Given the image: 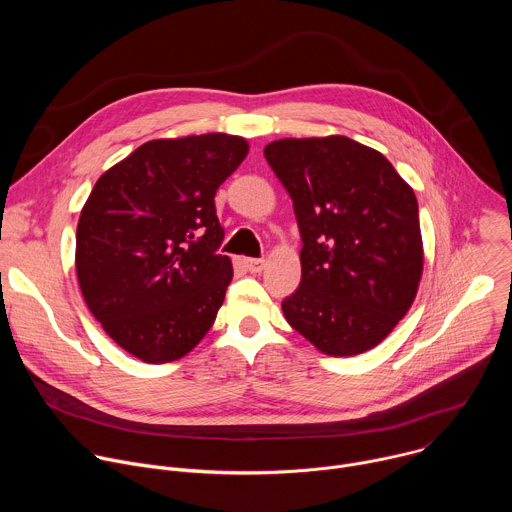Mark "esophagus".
I'll list each match as a JSON object with an SVG mask.
<instances>
[{
  "label": "esophagus",
  "mask_w": 512,
  "mask_h": 512,
  "mask_svg": "<svg viewBox=\"0 0 512 512\" xmlns=\"http://www.w3.org/2000/svg\"><path fill=\"white\" fill-rule=\"evenodd\" d=\"M243 265L247 267V271L251 273H261L265 267V259H253V257H245Z\"/></svg>",
  "instance_id": "obj_1"
}]
</instances>
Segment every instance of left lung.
Returning <instances> with one entry per match:
<instances>
[{
  "instance_id": "8db88e82",
  "label": "left lung",
  "mask_w": 512,
  "mask_h": 512,
  "mask_svg": "<svg viewBox=\"0 0 512 512\" xmlns=\"http://www.w3.org/2000/svg\"><path fill=\"white\" fill-rule=\"evenodd\" d=\"M263 154L304 243L285 320L330 356L375 348L411 308L423 273L411 186L381 152L344 135L277 139Z\"/></svg>"
}]
</instances>
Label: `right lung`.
<instances>
[{"instance_id":"right-lung-1","label":"right lung","mask_w":512,"mask_h":512,"mask_svg":"<svg viewBox=\"0 0 512 512\" xmlns=\"http://www.w3.org/2000/svg\"><path fill=\"white\" fill-rule=\"evenodd\" d=\"M247 139L204 133L152 139L109 168L77 227V277L103 330L129 354L186 356L214 324L233 279L218 255L214 194L245 160Z\"/></svg>"}]
</instances>
